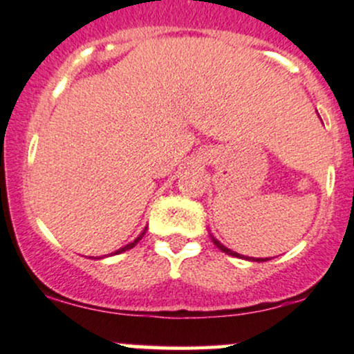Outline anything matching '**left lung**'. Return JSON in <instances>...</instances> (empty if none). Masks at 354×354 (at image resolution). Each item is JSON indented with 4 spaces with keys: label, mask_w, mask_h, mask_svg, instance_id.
<instances>
[{
    "label": "left lung",
    "mask_w": 354,
    "mask_h": 354,
    "mask_svg": "<svg viewBox=\"0 0 354 354\" xmlns=\"http://www.w3.org/2000/svg\"><path fill=\"white\" fill-rule=\"evenodd\" d=\"M211 239H213L214 245H216V246L219 248V250L223 251V253H226V254H230V256H236V258H245V256H243V254L234 253V251H231V250H228V248H226V246H223L221 243H219L218 239H214L213 236H211ZM246 259H250V261H268V258H266V259H265V258H258V259H254V258H246Z\"/></svg>",
    "instance_id": "1"
}]
</instances>
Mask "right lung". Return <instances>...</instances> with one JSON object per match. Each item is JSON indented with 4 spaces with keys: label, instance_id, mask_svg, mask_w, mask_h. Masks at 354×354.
Listing matches in <instances>:
<instances>
[{
    "label": "right lung",
    "instance_id": "1",
    "mask_svg": "<svg viewBox=\"0 0 354 354\" xmlns=\"http://www.w3.org/2000/svg\"><path fill=\"white\" fill-rule=\"evenodd\" d=\"M145 233H146V228H145V231H143V233H141V234H140V236H138V238L135 239V241H133V243H129V245H126L124 248H120V250H118V251H115V253H111V254H120V253H123V251H128V250H131V248H133V246H136V243H138V241H140V239H141V238H143V234H145Z\"/></svg>",
    "mask_w": 354,
    "mask_h": 354
}]
</instances>
